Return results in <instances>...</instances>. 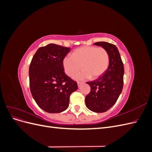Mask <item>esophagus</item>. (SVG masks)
I'll list each match as a JSON object with an SVG mask.
<instances>
[{
  "label": "esophagus",
  "instance_id": "obj_1",
  "mask_svg": "<svg viewBox=\"0 0 152 152\" xmlns=\"http://www.w3.org/2000/svg\"><path fill=\"white\" fill-rule=\"evenodd\" d=\"M82 84V82H77V86H78V87H80L81 85Z\"/></svg>",
  "mask_w": 152,
  "mask_h": 152
}]
</instances>
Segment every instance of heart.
<instances>
[{
	"mask_svg": "<svg viewBox=\"0 0 152 152\" xmlns=\"http://www.w3.org/2000/svg\"><path fill=\"white\" fill-rule=\"evenodd\" d=\"M110 58L107 50L104 48L94 46L81 47L73 50L72 56H66L63 59V66L66 74L75 79L84 80L91 78L96 79L107 70Z\"/></svg>",
	"mask_w": 152,
	"mask_h": 152,
	"instance_id": "b5f03b06",
	"label": "heart"
}]
</instances>
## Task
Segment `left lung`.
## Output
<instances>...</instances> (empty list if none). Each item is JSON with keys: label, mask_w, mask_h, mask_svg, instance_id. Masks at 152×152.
<instances>
[{"label": "left lung", "mask_w": 152, "mask_h": 152, "mask_svg": "<svg viewBox=\"0 0 152 152\" xmlns=\"http://www.w3.org/2000/svg\"><path fill=\"white\" fill-rule=\"evenodd\" d=\"M107 50L110 63L108 69L98 79L87 82L91 92L86 97L87 108L96 113H103L114 105L120 96L124 84V69L115 45L106 42L94 44Z\"/></svg>", "instance_id": "obj_1"}]
</instances>
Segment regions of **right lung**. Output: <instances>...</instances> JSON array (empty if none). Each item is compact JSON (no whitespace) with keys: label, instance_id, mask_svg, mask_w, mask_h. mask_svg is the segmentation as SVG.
Wrapping results in <instances>:
<instances>
[{"label":"right lung","instance_id":"add662e5","mask_svg":"<svg viewBox=\"0 0 152 152\" xmlns=\"http://www.w3.org/2000/svg\"><path fill=\"white\" fill-rule=\"evenodd\" d=\"M71 48L49 44L34 54L29 68L30 87L32 96L45 112L55 113L68 107L70 94L77 89V82L68 77L63 59Z\"/></svg>","mask_w":152,"mask_h":152}]
</instances>
